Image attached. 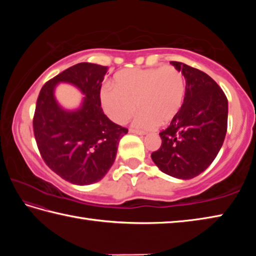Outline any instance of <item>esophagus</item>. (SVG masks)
<instances>
[{
	"instance_id": "1",
	"label": "esophagus",
	"mask_w": 256,
	"mask_h": 256,
	"mask_svg": "<svg viewBox=\"0 0 256 256\" xmlns=\"http://www.w3.org/2000/svg\"><path fill=\"white\" fill-rule=\"evenodd\" d=\"M130 133H134V134H138V136H144V132H140V131H136V130H133V128H130L128 130Z\"/></svg>"
}]
</instances>
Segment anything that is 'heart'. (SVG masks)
<instances>
[{
	"label": "heart",
	"instance_id": "b5f03b06",
	"mask_svg": "<svg viewBox=\"0 0 256 256\" xmlns=\"http://www.w3.org/2000/svg\"><path fill=\"white\" fill-rule=\"evenodd\" d=\"M114 86L102 90L104 110L112 122L123 125L138 108L140 112L133 120L138 130L170 124L184 104V76L172 66L122 70L114 76Z\"/></svg>",
	"mask_w": 256,
	"mask_h": 256
}]
</instances>
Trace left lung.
I'll return each mask as SVG.
<instances>
[{
	"mask_svg": "<svg viewBox=\"0 0 256 256\" xmlns=\"http://www.w3.org/2000/svg\"><path fill=\"white\" fill-rule=\"evenodd\" d=\"M170 64L185 78L184 104L170 126L159 133L162 146L151 158L164 174L190 180L204 172L222 149L228 100L206 73L175 60Z\"/></svg>",
	"mask_w": 256,
	"mask_h": 256,
	"instance_id": "left-lung-1",
	"label": "left lung"
}]
</instances>
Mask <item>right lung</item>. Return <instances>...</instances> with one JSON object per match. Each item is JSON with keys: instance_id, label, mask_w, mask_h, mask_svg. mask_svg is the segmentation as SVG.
Instances as JSON below:
<instances>
[{"instance_id": "add662e5", "label": "right lung", "mask_w": 256, "mask_h": 256, "mask_svg": "<svg viewBox=\"0 0 256 256\" xmlns=\"http://www.w3.org/2000/svg\"><path fill=\"white\" fill-rule=\"evenodd\" d=\"M107 66L79 63L42 86L34 116V133L42 159L52 170L76 185L100 180L110 170L118 142L128 128L104 114L100 88ZM58 83H68L85 97L76 110H66L54 97Z\"/></svg>"}]
</instances>
